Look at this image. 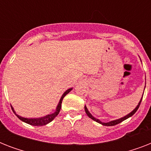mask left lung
<instances>
[{
    "label": "left lung",
    "instance_id": "left-lung-1",
    "mask_svg": "<svg viewBox=\"0 0 151 151\" xmlns=\"http://www.w3.org/2000/svg\"><path fill=\"white\" fill-rule=\"evenodd\" d=\"M142 99H143V97H142ZM142 99H140V101H139V104H138V105H137V106H136V107L135 108V109H134V110H132V111L131 113H130V114H127L126 116H124V117H122V118H120V119L114 120V121H111V122H107V123H104V122H101V121H99V119H96V118H95V117H93V116H92V115L91 114H90L89 111L88 110L87 107H86L85 106V113L87 114L88 116V117H89L90 118H91V119H92V120H93V121H95V122H98V123H99V124H103V125H105V126H113V125H116V124H119V123L122 122H123V121H124V120H126L127 118H129V117H132V115H133L134 114H135V113H136V111H137V110H138V109H139V105H140L141 101H142Z\"/></svg>",
    "mask_w": 151,
    "mask_h": 151
}]
</instances>
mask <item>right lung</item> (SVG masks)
I'll use <instances>...</instances> for the list:
<instances>
[{
  "mask_svg": "<svg viewBox=\"0 0 151 151\" xmlns=\"http://www.w3.org/2000/svg\"><path fill=\"white\" fill-rule=\"evenodd\" d=\"M71 90H72V88H69V89L66 90V92L63 93V95L62 96L61 99H60V100H59V104H58V106H57L56 110H55L53 114L46 115V116H45V117H39V118H26V117H21V116H19V115H17L16 114H15V110H13L12 106H11V107H12V109L13 112L15 113V115L18 117V118L21 120V121H22V122H26V123H27V124H31V125H34V126H42V125H45V124H48L49 122H52V120L54 119L55 117L59 114V111H60V109H61L62 101H63V98L65 97V96H66V95L68 94Z\"/></svg>",
  "mask_w": 151,
  "mask_h": 151,
  "instance_id": "obj_1",
  "label": "right lung"
}]
</instances>
